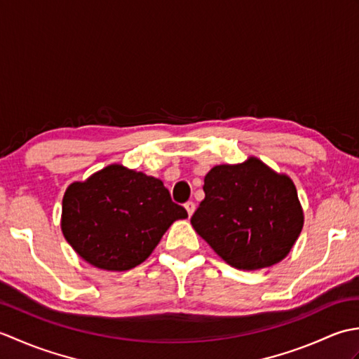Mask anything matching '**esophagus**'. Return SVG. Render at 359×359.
Segmentation results:
<instances>
[{"label":"esophagus","instance_id":"1","mask_svg":"<svg viewBox=\"0 0 359 359\" xmlns=\"http://www.w3.org/2000/svg\"><path fill=\"white\" fill-rule=\"evenodd\" d=\"M185 210H187V212H188V216L191 217V216H193V212H194V210H196V205H194V202H191V201L187 202V203H185Z\"/></svg>","mask_w":359,"mask_h":359}]
</instances>
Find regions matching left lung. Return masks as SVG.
Returning <instances> with one entry per match:
<instances>
[{
	"label": "left lung",
	"instance_id": "left-lung-1",
	"mask_svg": "<svg viewBox=\"0 0 359 359\" xmlns=\"http://www.w3.org/2000/svg\"><path fill=\"white\" fill-rule=\"evenodd\" d=\"M203 182L205 199L191 225L226 264L259 270L290 253L304 212L288 175L250 157L239 165L211 168Z\"/></svg>",
	"mask_w": 359,
	"mask_h": 359
}]
</instances>
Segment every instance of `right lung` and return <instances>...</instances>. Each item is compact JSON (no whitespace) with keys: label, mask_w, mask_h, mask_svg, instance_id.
Returning a JSON list of instances; mask_svg holds the SVG:
<instances>
[{"label":"right lung","mask_w":359,"mask_h":359,"mask_svg":"<svg viewBox=\"0 0 359 359\" xmlns=\"http://www.w3.org/2000/svg\"><path fill=\"white\" fill-rule=\"evenodd\" d=\"M185 217L162 180L109 165L66 189L62 231L90 265L125 271L148 259L174 220Z\"/></svg>","instance_id":"add662e5"}]
</instances>
